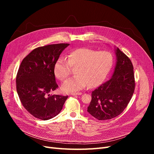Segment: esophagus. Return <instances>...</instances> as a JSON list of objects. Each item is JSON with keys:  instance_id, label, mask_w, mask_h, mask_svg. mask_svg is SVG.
<instances>
[{"instance_id": "1", "label": "esophagus", "mask_w": 154, "mask_h": 154, "mask_svg": "<svg viewBox=\"0 0 154 154\" xmlns=\"http://www.w3.org/2000/svg\"><path fill=\"white\" fill-rule=\"evenodd\" d=\"M82 92H74V93H72L71 95L72 96H76V95H82Z\"/></svg>"}]
</instances>
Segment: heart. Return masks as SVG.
Instances as JSON below:
<instances>
[{
  "label": "heart",
  "mask_w": 154,
  "mask_h": 154,
  "mask_svg": "<svg viewBox=\"0 0 154 154\" xmlns=\"http://www.w3.org/2000/svg\"><path fill=\"white\" fill-rule=\"evenodd\" d=\"M113 64L112 55L108 51H96L89 48H79L67 56V60L60 58L54 66L55 75L64 81L75 69L76 75L63 83L62 88L66 92H73L94 88L104 81Z\"/></svg>",
  "instance_id": "b5f03b06"
}]
</instances>
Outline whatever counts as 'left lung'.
Wrapping results in <instances>:
<instances>
[{
	"label": "left lung",
	"mask_w": 154,
	"mask_h": 154,
	"mask_svg": "<svg viewBox=\"0 0 154 154\" xmlns=\"http://www.w3.org/2000/svg\"><path fill=\"white\" fill-rule=\"evenodd\" d=\"M116 56L112 76L92 92L87 112L98 120L110 119L122 114L134 92L136 83L131 60L119 48Z\"/></svg>",
	"instance_id": "1"
}]
</instances>
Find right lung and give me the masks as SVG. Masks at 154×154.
Masks as SVG:
<instances>
[{"mask_svg":"<svg viewBox=\"0 0 154 154\" xmlns=\"http://www.w3.org/2000/svg\"><path fill=\"white\" fill-rule=\"evenodd\" d=\"M69 44H57L32 50L22 61L16 78L18 97L26 110L34 117L48 120L62 110L68 96L51 95L58 87L54 66Z\"/></svg>","mask_w":154,"mask_h":154,"instance_id":"right-lung-1","label":"right lung"}]
</instances>
